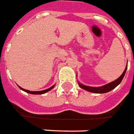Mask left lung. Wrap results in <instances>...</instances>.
<instances>
[{
	"instance_id": "1",
	"label": "left lung",
	"mask_w": 134,
	"mask_h": 134,
	"mask_svg": "<svg viewBox=\"0 0 134 134\" xmlns=\"http://www.w3.org/2000/svg\"><path fill=\"white\" fill-rule=\"evenodd\" d=\"M127 67H128V65H127V66L126 67V69L124 70V71H123V73L122 74V75H121L118 79L113 81H112V82L109 83V84H106L105 86H102V87H92L85 86V85H83V84H80V83H79V87H80L81 88L87 90L88 92H90L100 93V94H101V93L108 92H110V91H111L112 90H113L114 88H115V87H117L118 85L122 81L123 77H124V76H125V74H126V70H127Z\"/></svg>"
}]
</instances>
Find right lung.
Returning <instances> with one entry per match:
<instances>
[{
  "label": "right lung",
  "mask_w": 134,
  "mask_h": 134,
  "mask_svg": "<svg viewBox=\"0 0 134 134\" xmlns=\"http://www.w3.org/2000/svg\"><path fill=\"white\" fill-rule=\"evenodd\" d=\"M54 87V85L53 86H52L51 87H50L49 89H47V90H42V91H37V92H34V91H29V90H24L23 88H21V87H20L19 88L21 90H22L24 92H26L27 93H29V94H44V93L47 92L48 91H50Z\"/></svg>",
  "instance_id": "obj_1"
}]
</instances>
